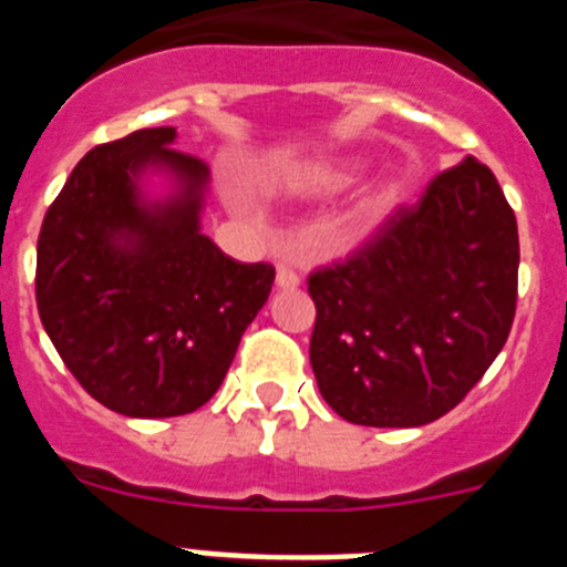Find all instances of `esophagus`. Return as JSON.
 I'll return each mask as SVG.
<instances>
[{"label":"esophagus","mask_w":567,"mask_h":567,"mask_svg":"<svg viewBox=\"0 0 567 567\" xmlns=\"http://www.w3.org/2000/svg\"><path fill=\"white\" fill-rule=\"evenodd\" d=\"M275 280H278L280 289H295L300 284V275L295 272L292 267H287V264H278V275H275Z\"/></svg>","instance_id":"obj_1"}]
</instances>
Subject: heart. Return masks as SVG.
Returning <instances> with one entry per match:
<instances>
[{"label":"heart","mask_w":567,"mask_h":567,"mask_svg":"<svg viewBox=\"0 0 567 567\" xmlns=\"http://www.w3.org/2000/svg\"><path fill=\"white\" fill-rule=\"evenodd\" d=\"M358 162H329V164H315V167L303 169L298 175V187L307 189V193H334V189H343L346 184L352 182L354 175H358ZM398 202V189L392 184H378L372 193L365 195L363 207L369 213L380 215L389 213Z\"/></svg>","instance_id":"1"}]
</instances>
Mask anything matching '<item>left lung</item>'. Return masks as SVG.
Segmentation results:
<instances>
[{"label": "left lung", "mask_w": 567, "mask_h": 567, "mask_svg": "<svg viewBox=\"0 0 567 567\" xmlns=\"http://www.w3.org/2000/svg\"><path fill=\"white\" fill-rule=\"evenodd\" d=\"M517 269L514 209L494 173L465 155L358 252L309 275V360L323 400L378 429L452 412L508 340Z\"/></svg>", "instance_id": "obj_1"}]
</instances>
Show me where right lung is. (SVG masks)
<instances>
[{
  "mask_svg": "<svg viewBox=\"0 0 567 567\" xmlns=\"http://www.w3.org/2000/svg\"><path fill=\"white\" fill-rule=\"evenodd\" d=\"M175 127L99 144L50 204L37 244V307L90 398L127 417H178L221 385L275 267L240 264L202 233L209 169ZM174 193L147 199L141 178Z\"/></svg>",
  "mask_w": 567,
  "mask_h": 567,
  "instance_id": "right-lung-1",
  "label": "right lung"
}]
</instances>
